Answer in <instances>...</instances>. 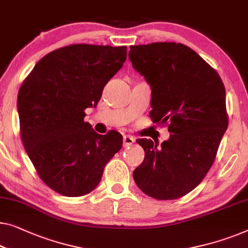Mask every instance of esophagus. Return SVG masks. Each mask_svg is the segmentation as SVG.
<instances>
[{
  "label": "esophagus",
  "instance_id": "esophagus-1",
  "mask_svg": "<svg viewBox=\"0 0 248 248\" xmlns=\"http://www.w3.org/2000/svg\"><path fill=\"white\" fill-rule=\"evenodd\" d=\"M123 141H124V146H130L132 145L133 143L135 142V140L132 138V136H128V135H124L123 138Z\"/></svg>",
  "mask_w": 248,
  "mask_h": 248
}]
</instances>
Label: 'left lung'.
Here are the masks:
<instances>
[{
  "label": "left lung",
  "instance_id": "8db88e82",
  "mask_svg": "<svg viewBox=\"0 0 248 248\" xmlns=\"http://www.w3.org/2000/svg\"><path fill=\"white\" fill-rule=\"evenodd\" d=\"M134 69L152 89L150 117L168 125L170 139H139L143 162L133 172L136 186L157 200L186 196L213 166L228 126L225 86L219 75L182 44L131 46Z\"/></svg>",
  "mask_w": 248,
  "mask_h": 248
}]
</instances>
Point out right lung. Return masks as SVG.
Returning a JSON list of instances; mask_svg holds the SVG:
<instances>
[{"mask_svg": "<svg viewBox=\"0 0 248 248\" xmlns=\"http://www.w3.org/2000/svg\"><path fill=\"white\" fill-rule=\"evenodd\" d=\"M126 46L70 45L39 60L17 94L20 134L44 184L66 197L93 191L121 150L116 131L97 134L84 121L126 60Z\"/></svg>", "mask_w": 248, "mask_h": 248, "instance_id": "obj_1", "label": "right lung"}]
</instances>
